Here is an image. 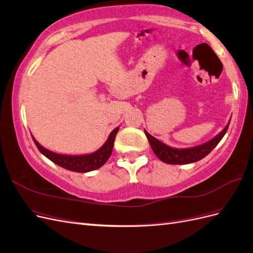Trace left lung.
I'll use <instances>...</instances> for the list:
<instances>
[{"mask_svg":"<svg viewBox=\"0 0 253 253\" xmlns=\"http://www.w3.org/2000/svg\"><path fill=\"white\" fill-rule=\"evenodd\" d=\"M230 120H229V122L223 131L219 132L215 137H213L211 140L192 148H185V149L172 148L170 145H168L160 140L156 139L155 137L150 135L147 131H145V129H144V134L147 136L149 143L151 145L153 152H154V154L162 160V162L166 164H170V165H187V164H192L203 159L216 147L218 142L221 140V138L225 136L229 124H230Z\"/></svg>","mask_w":253,"mask_h":253,"instance_id":"8db88e82","label":"left lung"}]
</instances>
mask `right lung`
I'll return each instance as SVG.
<instances>
[{"mask_svg":"<svg viewBox=\"0 0 253 253\" xmlns=\"http://www.w3.org/2000/svg\"><path fill=\"white\" fill-rule=\"evenodd\" d=\"M119 126L114 128L111 132L108 139L103 143L101 148H99L97 151L93 153H88V154H82V155H66V154H58L52 151H49L48 149L44 148L39 142L36 140L35 137L32 135L33 140L37 148L42 154L47 157L53 164H56L60 167L64 168L66 170H70L73 172H78V173H86L99 169V168L102 167L108 159L110 158L113 147H114V141L115 137H116L118 133Z\"/></svg>","mask_w":253,"mask_h":253,"instance_id":"obj_1","label":"right lung"}]
</instances>
